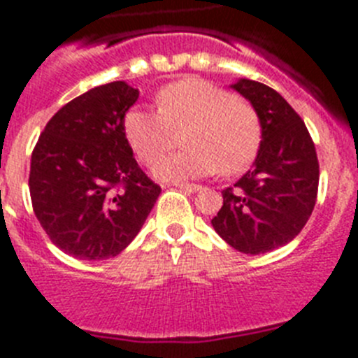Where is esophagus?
<instances>
[{"label": "esophagus", "instance_id": "esophagus-1", "mask_svg": "<svg viewBox=\"0 0 358 358\" xmlns=\"http://www.w3.org/2000/svg\"><path fill=\"white\" fill-rule=\"evenodd\" d=\"M172 185L179 189H185V192H199V189H201V186L199 185H189V182L176 181V182H172Z\"/></svg>", "mask_w": 358, "mask_h": 358}]
</instances>
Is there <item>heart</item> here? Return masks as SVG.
Wrapping results in <instances>:
<instances>
[{"label": "heart", "instance_id": "b5f03b06", "mask_svg": "<svg viewBox=\"0 0 358 358\" xmlns=\"http://www.w3.org/2000/svg\"><path fill=\"white\" fill-rule=\"evenodd\" d=\"M156 102L157 110L132 107L123 131L145 164L161 159L182 136L185 150L156 164L154 173L161 179H195L217 170L235 176L260 150L264 129L258 110L211 82L182 78L164 85Z\"/></svg>", "mask_w": 358, "mask_h": 358}]
</instances>
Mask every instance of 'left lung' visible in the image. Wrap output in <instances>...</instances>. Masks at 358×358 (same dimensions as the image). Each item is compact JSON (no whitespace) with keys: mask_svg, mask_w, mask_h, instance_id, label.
Here are the masks:
<instances>
[{"mask_svg":"<svg viewBox=\"0 0 358 358\" xmlns=\"http://www.w3.org/2000/svg\"><path fill=\"white\" fill-rule=\"evenodd\" d=\"M262 120L255 166L222 192L215 231L231 248L262 255L299 235L317 201L319 161L305 122L278 91L242 78L233 84Z\"/></svg>","mask_w":358,"mask_h":358,"instance_id":"8db88e82","label":"left lung"}]
</instances>
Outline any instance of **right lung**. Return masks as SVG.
Masks as SVG:
<instances>
[{
  "label": "right lung",
  "instance_id": "right-lung-1",
  "mask_svg": "<svg viewBox=\"0 0 358 358\" xmlns=\"http://www.w3.org/2000/svg\"><path fill=\"white\" fill-rule=\"evenodd\" d=\"M140 91L116 80L57 110L31 152V208L66 255L107 260L140 233L161 186L138 166L123 131Z\"/></svg>",
  "mask_w": 358,
  "mask_h": 358
}]
</instances>
